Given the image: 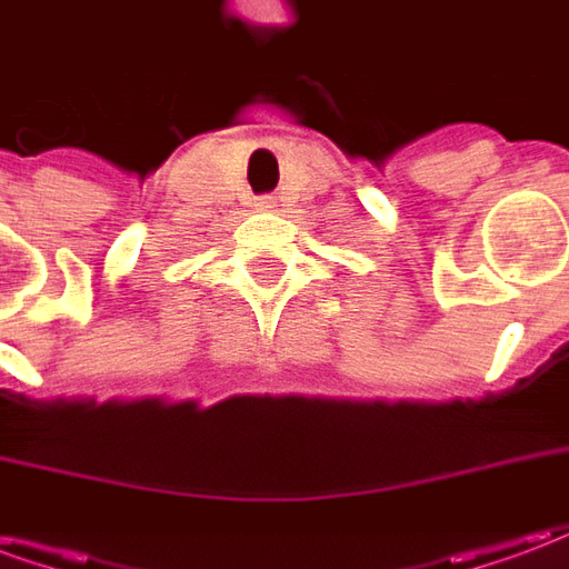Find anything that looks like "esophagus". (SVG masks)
Here are the masks:
<instances>
[{"mask_svg":"<svg viewBox=\"0 0 569 569\" xmlns=\"http://www.w3.org/2000/svg\"><path fill=\"white\" fill-rule=\"evenodd\" d=\"M256 207H259V210H273V207H277V198H271V194H261V198L256 200Z\"/></svg>","mask_w":569,"mask_h":569,"instance_id":"34e87169","label":"esophagus"}]
</instances>
